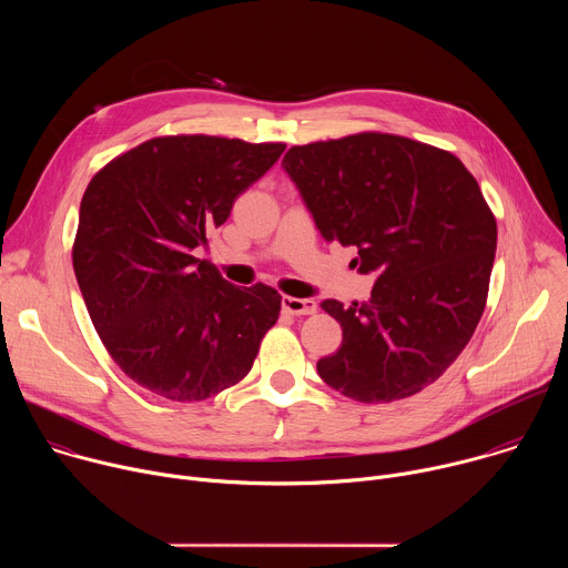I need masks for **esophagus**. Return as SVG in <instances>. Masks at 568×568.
I'll list each match as a JSON object with an SVG mask.
<instances>
[{"label":"esophagus","mask_w":568,"mask_h":568,"mask_svg":"<svg viewBox=\"0 0 568 568\" xmlns=\"http://www.w3.org/2000/svg\"><path fill=\"white\" fill-rule=\"evenodd\" d=\"M281 307L287 314H312L316 310L314 298H294V296H283Z\"/></svg>","instance_id":"esophagus-1"}]
</instances>
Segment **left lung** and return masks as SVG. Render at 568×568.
Masks as SVG:
<instances>
[{"mask_svg": "<svg viewBox=\"0 0 568 568\" xmlns=\"http://www.w3.org/2000/svg\"><path fill=\"white\" fill-rule=\"evenodd\" d=\"M281 166L323 240L355 247L357 272L375 276L371 301L321 303L344 331L321 379L359 402L436 382L488 298L497 222L476 180L452 152L379 132L294 145Z\"/></svg>", "mask_w": 568, "mask_h": 568, "instance_id": "obj_1", "label": "left lung"}]
</instances>
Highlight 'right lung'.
<instances>
[{
	"mask_svg": "<svg viewBox=\"0 0 568 568\" xmlns=\"http://www.w3.org/2000/svg\"><path fill=\"white\" fill-rule=\"evenodd\" d=\"M283 143L150 139L94 175L80 202L73 272L121 371L175 402L245 377L281 312L263 283L237 287L193 256L283 154Z\"/></svg>",
	"mask_w": 568,
	"mask_h": 568,
	"instance_id": "right-lung-1",
	"label": "right lung"
}]
</instances>
